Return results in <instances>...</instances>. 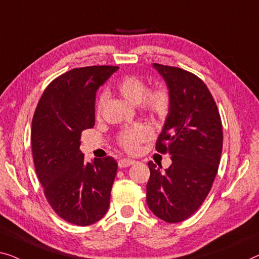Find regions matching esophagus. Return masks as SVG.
<instances>
[{
	"mask_svg": "<svg viewBox=\"0 0 259 259\" xmlns=\"http://www.w3.org/2000/svg\"><path fill=\"white\" fill-rule=\"evenodd\" d=\"M134 163H135V160L128 159V158H123V159L118 160V167H119V168L128 167V166H130V165H133Z\"/></svg>",
	"mask_w": 259,
	"mask_h": 259,
	"instance_id": "34e87169",
	"label": "esophagus"
}]
</instances>
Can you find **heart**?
<instances>
[{"label":"heart","instance_id":"1","mask_svg":"<svg viewBox=\"0 0 259 259\" xmlns=\"http://www.w3.org/2000/svg\"><path fill=\"white\" fill-rule=\"evenodd\" d=\"M115 90L119 95L131 103H138L141 109L158 121H163L171 111L172 98L166 88L156 86L148 90V83L144 79L137 75H124L119 79ZM106 96L101 94L96 100L95 115L101 116L102 107ZM152 136L150 128L144 124H135L122 130L117 136V144L128 152H136L142 143L149 141Z\"/></svg>","mask_w":259,"mask_h":259}]
</instances>
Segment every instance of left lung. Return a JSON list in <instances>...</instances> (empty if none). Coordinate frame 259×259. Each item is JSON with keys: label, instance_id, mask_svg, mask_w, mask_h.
I'll return each mask as SVG.
<instances>
[{"label": "left lung", "instance_id": "1", "mask_svg": "<svg viewBox=\"0 0 259 259\" xmlns=\"http://www.w3.org/2000/svg\"><path fill=\"white\" fill-rule=\"evenodd\" d=\"M166 81L171 111L156 143L171 154L165 172L149 161L146 202L168 223L185 221L201 206L214 183L221 159L223 131L218 106L206 83L183 68L153 64Z\"/></svg>", "mask_w": 259, "mask_h": 259}]
</instances>
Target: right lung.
<instances>
[{"mask_svg": "<svg viewBox=\"0 0 259 259\" xmlns=\"http://www.w3.org/2000/svg\"><path fill=\"white\" fill-rule=\"evenodd\" d=\"M117 66L73 68L52 80L34 110L31 145L36 175L58 216L90 226L107 213L117 163L95 158L86 163L81 133L95 124V95Z\"/></svg>", "mask_w": 259, "mask_h": 259, "instance_id": "add662e5", "label": "right lung"}]
</instances>
